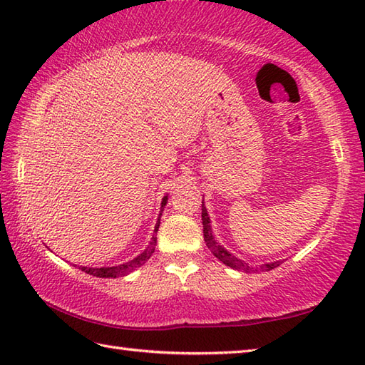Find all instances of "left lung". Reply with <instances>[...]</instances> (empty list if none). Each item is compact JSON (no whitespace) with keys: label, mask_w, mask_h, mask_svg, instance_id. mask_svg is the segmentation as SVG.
<instances>
[{"label":"left lung","mask_w":365,"mask_h":365,"mask_svg":"<svg viewBox=\"0 0 365 365\" xmlns=\"http://www.w3.org/2000/svg\"><path fill=\"white\" fill-rule=\"evenodd\" d=\"M202 226H204V240H205V243L208 246V250H210L215 257L218 259V260H221L224 265H227V267L234 268V269H238V271H245V273H251V271H259V269L260 271H269V269H273V268L279 267L282 263L281 260H277V262L263 263V265H260L259 268H251L242 259H238V257H235L234 254H230L226 250V247H224L222 245H220L215 240L213 230H212V224H210V216H208V213H207L204 199H202Z\"/></svg>","instance_id":"left-lung-1"}]
</instances>
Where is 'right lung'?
Listing matches in <instances>:
<instances>
[{
	"mask_svg": "<svg viewBox=\"0 0 365 365\" xmlns=\"http://www.w3.org/2000/svg\"><path fill=\"white\" fill-rule=\"evenodd\" d=\"M168 204V195L161 199V208H160V215H158V221L155 224V229H153V235L150 238V243L147 245L145 250L136 255L133 260H130L127 263H122V265H115V267H102V268H91V267H80L81 271L88 274H92L96 277H119V276H127L131 271H135L136 268H139L141 265L150 259V255L155 251V246H157V232L160 227V218H161V213H163V208L166 207Z\"/></svg>",
	"mask_w": 365,
	"mask_h": 365,
	"instance_id": "obj_1",
	"label": "right lung"
}]
</instances>
